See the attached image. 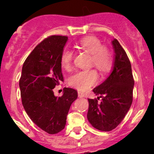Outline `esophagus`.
I'll return each instance as SVG.
<instances>
[{
    "instance_id": "esophagus-1",
    "label": "esophagus",
    "mask_w": 154,
    "mask_h": 154,
    "mask_svg": "<svg viewBox=\"0 0 154 154\" xmlns=\"http://www.w3.org/2000/svg\"><path fill=\"white\" fill-rule=\"evenodd\" d=\"M78 96L80 97H85V94L83 92H82V91H78Z\"/></svg>"
}]
</instances>
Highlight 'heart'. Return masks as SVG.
<instances>
[{"instance_id": "obj_1", "label": "heart", "mask_w": 154, "mask_h": 154, "mask_svg": "<svg viewBox=\"0 0 154 154\" xmlns=\"http://www.w3.org/2000/svg\"><path fill=\"white\" fill-rule=\"evenodd\" d=\"M80 49L91 54V64L101 72H108L112 68L113 57L111 51L103 46L101 41L97 37L86 36L78 42ZM74 60V53L69 48H65L60 57L62 67L65 70L71 69ZM98 75L95 70H83L75 73L69 79V84L80 91H86L97 82Z\"/></svg>"}]
</instances>
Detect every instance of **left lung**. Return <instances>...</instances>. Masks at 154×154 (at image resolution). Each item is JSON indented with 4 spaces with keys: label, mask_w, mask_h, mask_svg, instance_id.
Returning <instances> with one entry per match:
<instances>
[{
    "label": "left lung",
    "mask_w": 154,
    "mask_h": 154,
    "mask_svg": "<svg viewBox=\"0 0 154 154\" xmlns=\"http://www.w3.org/2000/svg\"><path fill=\"white\" fill-rule=\"evenodd\" d=\"M115 51L113 69L108 78L93 89L97 99H88L87 119L94 128L110 131L125 117L133 102L134 86L130 60L117 39L112 42ZM100 97L102 100L98 102Z\"/></svg>",
    "instance_id": "8db88e82"
}]
</instances>
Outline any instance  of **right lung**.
<instances>
[{
	"instance_id": "add662e5",
	"label": "right lung",
	"mask_w": 154,
	"mask_h": 154,
	"mask_svg": "<svg viewBox=\"0 0 154 154\" xmlns=\"http://www.w3.org/2000/svg\"><path fill=\"white\" fill-rule=\"evenodd\" d=\"M68 37L51 35L45 38L24 61L19 80L22 104L29 119L49 134L65 128L71 103L77 91L64 88L61 97L54 88L63 81L60 57Z\"/></svg>"
}]
</instances>
